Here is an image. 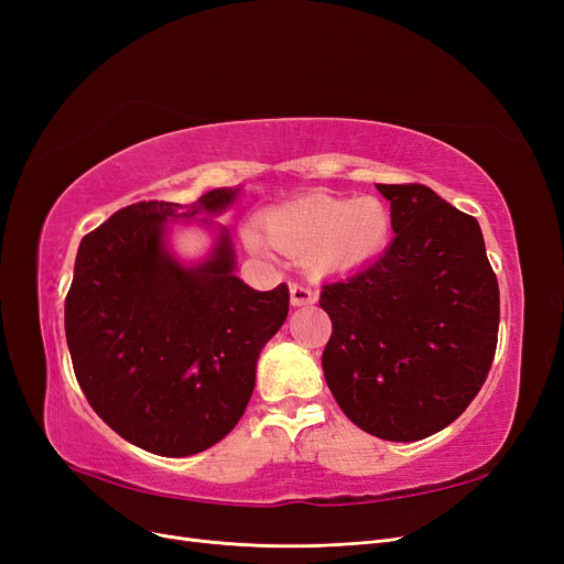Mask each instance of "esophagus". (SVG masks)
<instances>
[{"label":"esophagus","mask_w":564,"mask_h":564,"mask_svg":"<svg viewBox=\"0 0 564 564\" xmlns=\"http://www.w3.org/2000/svg\"><path fill=\"white\" fill-rule=\"evenodd\" d=\"M289 292H292V305H311L317 301V294L303 282H294L292 286H289Z\"/></svg>","instance_id":"1"}]
</instances>
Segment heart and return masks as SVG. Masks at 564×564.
I'll use <instances>...</instances> for the list:
<instances>
[{
    "mask_svg": "<svg viewBox=\"0 0 564 564\" xmlns=\"http://www.w3.org/2000/svg\"><path fill=\"white\" fill-rule=\"evenodd\" d=\"M272 240L247 228L245 240L253 253L272 256L282 249L289 256H305L317 272L348 270L379 253L388 240L390 216L377 197L336 199L313 195L268 214Z\"/></svg>",
    "mask_w": 564,
    "mask_h": 564,
    "instance_id": "heart-1",
    "label": "heart"
}]
</instances>
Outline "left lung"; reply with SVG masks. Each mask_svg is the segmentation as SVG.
<instances>
[{
  "mask_svg": "<svg viewBox=\"0 0 564 564\" xmlns=\"http://www.w3.org/2000/svg\"><path fill=\"white\" fill-rule=\"evenodd\" d=\"M395 240L324 284V379L344 414L390 442L447 429L480 392L497 350L499 282L477 220L429 185H383Z\"/></svg>",
  "mask_w": 564,
  "mask_h": 564,
  "instance_id": "1",
  "label": "left lung"
}]
</instances>
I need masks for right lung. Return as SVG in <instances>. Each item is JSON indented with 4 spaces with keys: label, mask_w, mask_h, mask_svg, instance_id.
I'll list each match as a JSON object with an SVG mask.
<instances>
[{
    "label": "right lung",
    "mask_w": 564,
    "mask_h": 564,
    "mask_svg": "<svg viewBox=\"0 0 564 564\" xmlns=\"http://www.w3.org/2000/svg\"><path fill=\"white\" fill-rule=\"evenodd\" d=\"M237 193L216 187L191 207L139 202L82 237L65 299L75 377L94 412L145 452L191 456L224 440L286 319L289 286L256 292L237 278L226 228L197 265L166 247L172 220L220 214Z\"/></svg>",
    "instance_id": "add662e5"
}]
</instances>
